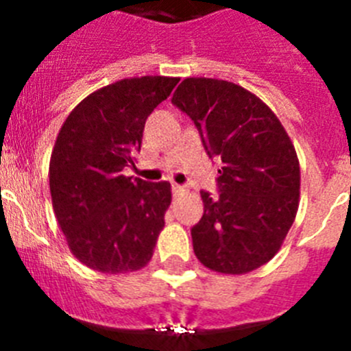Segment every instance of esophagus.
Returning <instances> with one entry per match:
<instances>
[{
	"instance_id": "esophagus-1",
	"label": "esophagus",
	"mask_w": 351,
	"mask_h": 351,
	"mask_svg": "<svg viewBox=\"0 0 351 351\" xmlns=\"http://www.w3.org/2000/svg\"><path fill=\"white\" fill-rule=\"evenodd\" d=\"M172 190H173V193H176V195H182L186 191L184 186H181V184H173Z\"/></svg>"
}]
</instances>
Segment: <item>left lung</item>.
Masks as SVG:
<instances>
[{
    "instance_id": "obj_1",
    "label": "left lung",
    "mask_w": 351,
    "mask_h": 351,
    "mask_svg": "<svg viewBox=\"0 0 351 351\" xmlns=\"http://www.w3.org/2000/svg\"><path fill=\"white\" fill-rule=\"evenodd\" d=\"M172 104L193 119L207 153L221 158L219 197L202 193L193 251L219 274H247L274 258L299 209L293 142L267 105L237 84L188 77Z\"/></svg>"
}]
</instances>
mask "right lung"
I'll list each match as a JSON object with an SVG mask.
<instances>
[{
    "instance_id": "1",
    "label": "right lung",
    "mask_w": 351,
    "mask_h": 351,
    "mask_svg": "<svg viewBox=\"0 0 351 351\" xmlns=\"http://www.w3.org/2000/svg\"><path fill=\"white\" fill-rule=\"evenodd\" d=\"M178 77L145 75L96 89L61 126L49 163L56 219L79 262L105 274L141 271L153 258L172 202L170 182L126 178L145 119Z\"/></svg>"
}]
</instances>
